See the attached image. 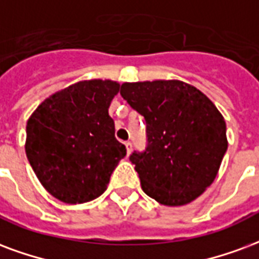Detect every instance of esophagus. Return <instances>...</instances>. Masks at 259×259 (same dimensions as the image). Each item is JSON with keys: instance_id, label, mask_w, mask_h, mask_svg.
I'll use <instances>...</instances> for the list:
<instances>
[{"instance_id": "obj_1", "label": "esophagus", "mask_w": 259, "mask_h": 259, "mask_svg": "<svg viewBox=\"0 0 259 259\" xmlns=\"http://www.w3.org/2000/svg\"><path fill=\"white\" fill-rule=\"evenodd\" d=\"M124 147H126V152H127V155L132 154V143H130V141H126V143H124Z\"/></svg>"}]
</instances>
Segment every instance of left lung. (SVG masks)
Returning <instances> with one entry per match:
<instances>
[{"mask_svg":"<svg viewBox=\"0 0 259 259\" xmlns=\"http://www.w3.org/2000/svg\"><path fill=\"white\" fill-rule=\"evenodd\" d=\"M120 95L147 122L148 147L133 152L141 188L163 206H184L215 180L227 123L207 96L178 79L124 82Z\"/></svg>","mask_w":259,"mask_h":259,"instance_id":"1","label":"left lung"}]
</instances>
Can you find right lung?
Listing matches in <instances>:
<instances>
[{
    "mask_svg": "<svg viewBox=\"0 0 259 259\" xmlns=\"http://www.w3.org/2000/svg\"><path fill=\"white\" fill-rule=\"evenodd\" d=\"M120 85L79 81L53 93L28 118L26 155L42 187L68 204L104 193L126 148L108 115Z\"/></svg>",
    "mask_w": 259,
    "mask_h": 259,
    "instance_id": "obj_1",
    "label": "right lung"
}]
</instances>
